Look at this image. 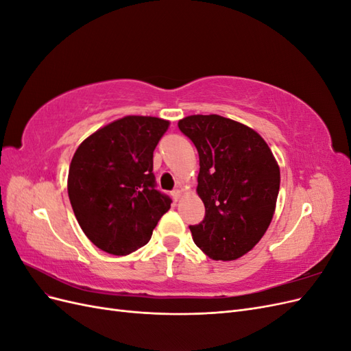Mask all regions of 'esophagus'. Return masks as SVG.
<instances>
[{"label": "esophagus", "instance_id": "1", "mask_svg": "<svg viewBox=\"0 0 351 351\" xmlns=\"http://www.w3.org/2000/svg\"><path fill=\"white\" fill-rule=\"evenodd\" d=\"M183 193H184V189H183V186H177L174 190H173V197H174V200H180L182 199V196H183Z\"/></svg>", "mask_w": 351, "mask_h": 351}]
</instances>
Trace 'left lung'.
<instances>
[{
    "instance_id": "8db88e82",
    "label": "left lung",
    "mask_w": 351,
    "mask_h": 351,
    "mask_svg": "<svg viewBox=\"0 0 351 351\" xmlns=\"http://www.w3.org/2000/svg\"><path fill=\"white\" fill-rule=\"evenodd\" d=\"M199 154L197 196L205 218L190 226L196 246L214 261H236L267 232L280 192V165L263 137L218 114L178 121Z\"/></svg>"
}]
</instances>
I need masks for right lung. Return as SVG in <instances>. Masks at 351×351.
I'll return each instance as SVG.
<instances>
[{"mask_svg":"<svg viewBox=\"0 0 351 351\" xmlns=\"http://www.w3.org/2000/svg\"><path fill=\"white\" fill-rule=\"evenodd\" d=\"M169 121L125 115L88 136L74 152L67 192L86 237L125 256L151 240L171 199L155 189L154 151Z\"/></svg>","mask_w":351,"mask_h":351,"instance_id":"1","label":"right lung"}]
</instances>
